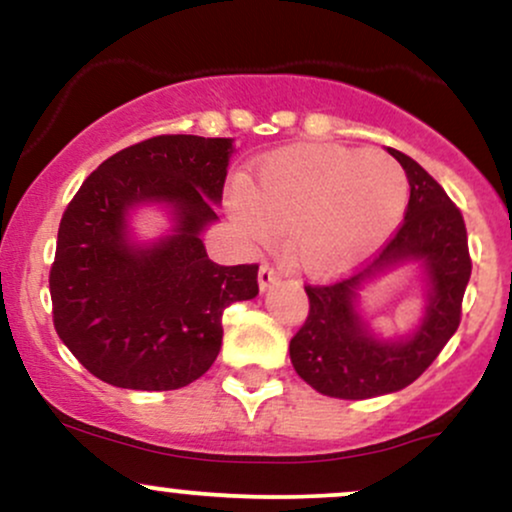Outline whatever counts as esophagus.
<instances>
[{
	"label": "esophagus",
	"mask_w": 512,
	"mask_h": 512,
	"mask_svg": "<svg viewBox=\"0 0 512 512\" xmlns=\"http://www.w3.org/2000/svg\"><path fill=\"white\" fill-rule=\"evenodd\" d=\"M278 280H280V273L275 268H270V266L258 268V287H261L263 292H266L270 285H275Z\"/></svg>",
	"instance_id": "34e87169"
}]
</instances>
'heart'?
Instances as JSON below:
<instances>
[{
  "label": "heart",
  "instance_id": "b5f03b06",
  "mask_svg": "<svg viewBox=\"0 0 512 512\" xmlns=\"http://www.w3.org/2000/svg\"><path fill=\"white\" fill-rule=\"evenodd\" d=\"M410 201L407 172L386 150L297 143L258 162L227 194V213L251 246L287 234V256L311 278L357 268L395 232Z\"/></svg>",
  "mask_w": 512,
  "mask_h": 512
}]
</instances>
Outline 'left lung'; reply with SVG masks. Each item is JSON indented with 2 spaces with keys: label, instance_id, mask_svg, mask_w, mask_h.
I'll list each match as a JSON object with an SVG mask.
<instances>
[{
  "label": "left lung",
  "instance_id": "1",
  "mask_svg": "<svg viewBox=\"0 0 512 512\" xmlns=\"http://www.w3.org/2000/svg\"><path fill=\"white\" fill-rule=\"evenodd\" d=\"M410 182V203L398 234L364 270L335 285H306L309 316L290 342L294 371L318 393L366 400L398 393L429 369L460 326V306L472 275L460 210L419 162L388 148ZM400 265H417L425 282L420 321L386 339L361 311L366 284Z\"/></svg>",
  "mask_w": 512,
  "mask_h": 512
}]
</instances>
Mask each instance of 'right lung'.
<instances>
[{
    "label": "right lung",
    "mask_w": 512,
    "mask_h": 512,
    "mask_svg": "<svg viewBox=\"0 0 512 512\" xmlns=\"http://www.w3.org/2000/svg\"><path fill=\"white\" fill-rule=\"evenodd\" d=\"M234 138L155 136L107 158L64 210L50 270L54 328L93 376L177 390L213 366L222 311L258 294V266H218L201 234L218 220ZM160 207L165 235L130 220Z\"/></svg>",
    "instance_id": "1"
}]
</instances>
